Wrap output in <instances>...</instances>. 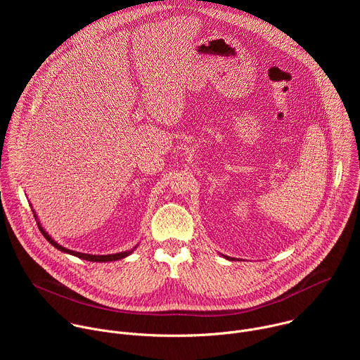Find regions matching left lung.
Masks as SVG:
<instances>
[{
	"label": "left lung",
	"mask_w": 360,
	"mask_h": 360,
	"mask_svg": "<svg viewBox=\"0 0 360 360\" xmlns=\"http://www.w3.org/2000/svg\"><path fill=\"white\" fill-rule=\"evenodd\" d=\"M228 259H229V258H228Z\"/></svg>",
	"instance_id": "obj_1"
}]
</instances>
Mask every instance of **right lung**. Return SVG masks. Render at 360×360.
<instances>
[{
  "instance_id": "1",
  "label": "right lung",
  "mask_w": 360,
  "mask_h": 360,
  "mask_svg": "<svg viewBox=\"0 0 360 360\" xmlns=\"http://www.w3.org/2000/svg\"><path fill=\"white\" fill-rule=\"evenodd\" d=\"M39 225V224H38ZM39 228V231H41V233L44 235V238L53 245V246H56L57 249H60V250H63V252H67V253H70V255H74V256H77V258H81V259H84V261H91V262H111V261H118V259H122V258H125V256H128L131 252H134V249H131V250H127V252H120V253H112V255H88V253H81V252H75V250H70V249H67V248H64V246H61V245H58L53 238H51L42 228H41V225L38 226Z\"/></svg>"
}]
</instances>
